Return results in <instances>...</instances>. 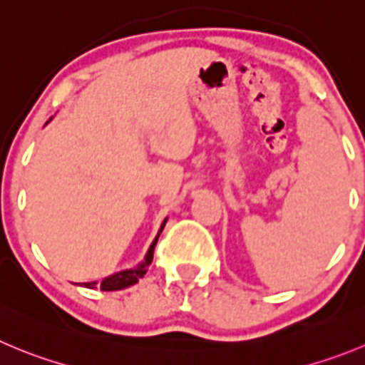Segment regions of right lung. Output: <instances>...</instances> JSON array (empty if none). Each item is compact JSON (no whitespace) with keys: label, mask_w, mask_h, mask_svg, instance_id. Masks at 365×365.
Masks as SVG:
<instances>
[{"label":"right lung","mask_w":365,"mask_h":365,"mask_svg":"<svg viewBox=\"0 0 365 365\" xmlns=\"http://www.w3.org/2000/svg\"><path fill=\"white\" fill-rule=\"evenodd\" d=\"M165 221L163 220L162 227H160V232L158 236L162 234L163 227H165ZM158 236H156V240L153 241L151 248H149L148 255H145V261L142 264H138L136 268H131V270H124V272H118V274H113L110 275V277H106L104 281L101 282V290L102 292H117V290H124V288H128V286H133L136 284V282L140 281V277H144L145 272H148V267L151 264L153 261V252H155V247H156V241H158ZM84 286L86 288H95L97 286V282H84Z\"/></svg>","instance_id":"right-lung-1"}]
</instances>
